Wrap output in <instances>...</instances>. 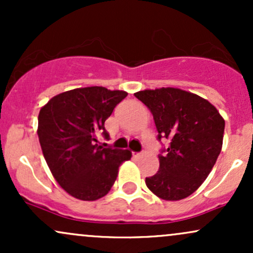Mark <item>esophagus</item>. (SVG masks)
<instances>
[{
  "mask_svg": "<svg viewBox=\"0 0 253 253\" xmlns=\"http://www.w3.org/2000/svg\"><path fill=\"white\" fill-rule=\"evenodd\" d=\"M133 156H134L135 158H141V157H143V153H133Z\"/></svg>",
  "mask_w": 253,
  "mask_h": 253,
  "instance_id": "esophagus-1",
  "label": "esophagus"
}]
</instances>
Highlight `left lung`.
<instances>
[{
  "instance_id": "1",
  "label": "left lung",
  "mask_w": 253,
  "mask_h": 253,
  "mask_svg": "<svg viewBox=\"0 0 253 253\" xmlns=\"http://www.w3.org/2000/svg\"><path fill=\"white\" fill-rule=\"evenodd\" d=\"M134 96L152 113L159 140H170L158 156L159 170L145 183L159 199H185L213 169L222 147L225 120L210 101L182 89H147Z\"/></svg>"
}]
</instances>
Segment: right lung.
<instances>
[{
    "instance_id": "add662e5",
    "label": "right lung",
    "mask_w": 253,
    "mask_h": 253,
    "mask_svg": "<svg viewBox=\"0 0 253 253\" xmlns=\"http://www.w3.org/2000/svg\"><path fill=\"white\" fill-rule=\"evenodd\" d=\"M127 92L86 86L62 92L40 109L38 136L42 155L58 184L71 196L95 201L108 194L119 167L129 161L128 150L97 145L108 139L104 121Z\"/></svg>"
}]
</instances>
